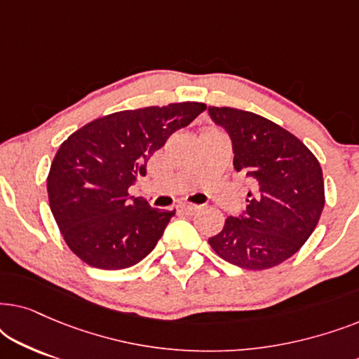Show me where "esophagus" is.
I'll return each instance as SVG.
<instances>
[{
    "instance_id": "obj_1",
    "label": "esophagus",
    "mask_w": 359,
    "mask_h": 359,
    "mask_svg": "<svg viewBox=\"0 0 359 359\" xmlns=\"http://www.w3.org/2000/svg\"><path fill=\"white\" fill-rule=\"evenodd\" d=\"M180 208H181V210H184L186 214H194V212H198V210L201 209V205H196V204H181Z\"/></svg>"
}]
</instances>
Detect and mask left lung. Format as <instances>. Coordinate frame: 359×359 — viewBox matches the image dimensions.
Returning a JSON list of instances; mask_svg holds the SVG:
<instances>
[{
	"label": "left lung",
	"instance_id": "1",
	"mask_svg": "<svg viewBox=\"0 0 359 359\" xmlns=\"http://www.w3.org/2000/svg\"><path fill=\"white\" fill-rule=\"evenodd\" d=\"M209 116L229 132L233 168L253 184L245 212L225 219L209 245L243 269L278 266L301 250L320 219L325 204L320 163L296 135L266 117L215 106H209Z\"/></svg>",
	"mask_w": 359,
	"mask_h": 359
}]
</instances>
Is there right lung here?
Wrapping results in <instances>:
<instances>
[{"instance_id": "obj_1", "label": "right lung", "mask_w": 359, "mask_h": 359, "mask_svg": "<svg viewBox=\"0 0 359 359\" xmlns=\"http://www.w3.org/2000/svg\"><path fill=\"white\" fill-rule=\"evenodd\" d=\"M205 109L204 102H171L112 112L88 122L60 145L47 176L50 210L68 248L100 269L142 262L163 235L175 210L129 199L147 161L175 130Z\"/></svg>"}]
</instances>
